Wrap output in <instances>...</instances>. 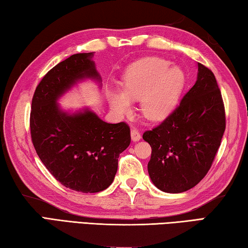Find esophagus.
Masks as SVG:
<instances>
[{"label":"esophagus","mask_w":248,"mask_h":248,"mask_svg":"<svg viewBox=\"0 0 248 248\" xmlns=\"http://www.w3.org/2000/svg\"><path fill=\"white\" fill-rule=\"evenodd\" d=\"M131 136H132V140L133 141H138L141 138V134H140V131H138L137 128L133 127L132 128V132H131Z\"/></svg>","instance_id":"34e87169"}]
</instances>
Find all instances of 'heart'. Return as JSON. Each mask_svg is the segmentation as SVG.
<instances>
[{
	"instance_id": "heart-1",
	"label": "heart",
	"mask_w": 248,
	"mask_h": 248,
	"mask_svg": "<svg viewBox=\"0 0 248 248\" xmlns=\"http://www.w3.org/2000/svg\"><path fill=\"white\" fill-rule=\"evenodd\" d=\"M170 61L147 58L137 61L122 76L123 91L108 89L107 97L113 110L120 114L132 111V100H140V110L147 119L161 120L179 102L186 85V75Z\"/></svg>"
}]
</instances>
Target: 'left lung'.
Instances as JSON below:
<instances>
[{
  "instance_id": "8db88e82",
  "label": "left lung",
  "mask_w": 248,
  "mask_h": 248,
  "mask_svg": "<svg viewBox=\"0 0 248 248\" xmlns=\"http://www.w3.org/2000/svg\"><path fill=\"white\" fill-rule=\"evenodd\" d=\"M225 131L224 104L216 77L198 63L195 85L161 124L142 135L151 147L148 173L166 193L186 192L210 170Z\"/></svg>"
}]
</instances>
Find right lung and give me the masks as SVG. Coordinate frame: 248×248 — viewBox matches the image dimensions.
Returning <instances> with one entry per match:
<instances>
[{"label":"right lung","instance_id":"right-lung-1","mask_svg":"<svg viewBox=\"0 0 248 248\" xmlns=\"http://www.w3.org/2000/svg\"><path fill=\"white\" fill-rule=\"evenodd\" d=\"M93 56V52L74 54L50 69L37 86L30 111V135L39 158L56 181L81 193L108 188L120 154L131 144L125 122L107 123L89 110L67 114L56 103L77 80H100Z\"/></svg>","mask_w":248,"mask_h":248}]
</instances>
